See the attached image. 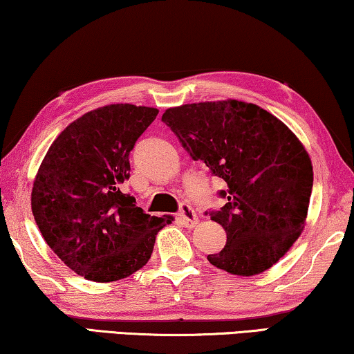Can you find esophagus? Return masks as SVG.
<instances>
[{"label":"esophagus","mask_w":354,"mask_h":354,"mask_svg":"<svg viewBox=\"0 0 354 354\" xmlns=\"http://www.w3.org/2000/svg\"><path fill=\"white\" fill-rule=\"evenodd\" d=\"M179 218H181L183 224L189 229H192L198 224V218H197V214H195V211L192 209L191 205H186V203L181 205V209H179Z\"/></svg>","instance_id":"34e87169"}]
</instances>
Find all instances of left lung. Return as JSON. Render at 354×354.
I'll return each mask as SVG.
<instances>
[{
  "label": "left lung",
  "mask_w": 354,
  "mask_h": 354,
  "mask_svg": "<svg viewBox=\"0 0 354 354\" xmlns=\"http://www.w3.org/2000/svg\"><path fill=\"white\" fill-rule=\"evenodd\" d=\"M162 120L194 160L227 184L221 191L227 203L209 213L227 243L209 263L239 277L268 270L307 223L313 187L307 149L275 115L240 100L168 108Z\"/></svg>",
  "instance_id": "8db88e82"
}]
</instances>
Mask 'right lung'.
Instances as JSON below:
<instances>
[{"instance_id": "1", "label": "right lung", "mask_w": 354, "mask_h": 354, "mask_svg": "<svg viewBox=\"0 0 354 354\" xmlns=\"http://www.w3.org/2000/svg\"><path fill=\"white\" fill-rule=\"evenodd\" d=\"M159 109L115 103L88 111L57 136L31 191L42 239L77 275L97 283L145 267L173 216L146 214L120 192L129 154Z\"/></svg>"}]
</instances>
